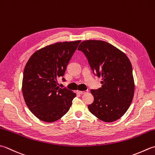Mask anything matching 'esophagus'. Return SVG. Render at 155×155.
<instances>
[{
    "instance_id": "34e87169",
    "label": "esophagus",
    "mask_w": 155,
    "mask_h": 155,
    "mask_svg": "<svg viewBox=\"0 0 155 155\" xmlns=\"http://www.w3.org/2000/svg\"><path fill=\"white\" fill-rule=\"evenodd\" d=\"M77 92L78 94H81V95H82V94H84V93H88V91H77Z\"/></svg>"
}]
</instances>
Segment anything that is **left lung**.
I'll return each mask as SVG.
<instances>
[{
	"label": "left lung",
	"mask_w": 155,
	"mask_h": 155,
	"mask_svg": "<svg viewBox=\"0 0 155 155\" xmlns=\"http://www.w3.org/2000/svg\"><path fill=\"white\" fill-rule=\"evenodd\" d=\"M78 50L87 58L93 74L102 77V86L91 89L94 101L89 110L105 122H114L128 110L134 93L132 67L128 58L113 45L101 40L81 42Z\"/></svg>",
	"instance_id": "8db88e82"
}]
</instances>
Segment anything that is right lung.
Returning a JSON list of instances; mask_svg holds the SVG:
<instances>
[{
	"label": "right lung",
	"mask_w": 155,
	"mask_h": 155,
	"mask_svg": "<svg viewBox=\"0 0 155 155\" xmlns=\"http://www.w3.org/2000/svg\"><path fill=\"white\" fill-rule=\"evenodd\" d=\"M81 40L58 42L36 51L25 66L22 92L27 107L45 122L59 120L69 110L76 93L58 86ZM62 81L65 79L62 77Z\"/></svg>",
	"instance_id": "right-lung-1"
}]
</instances>
